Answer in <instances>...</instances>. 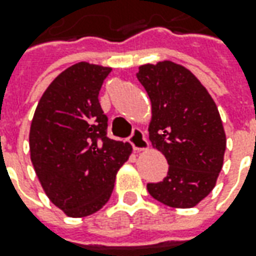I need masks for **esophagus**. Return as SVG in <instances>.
<instances>
[{"mask_svg": "<svg viewBox=\"0 0 256 256\" xmlns=\"http://www.w3.org/2000/svg\"><path fill=\"white\" fill-rule=\"evenodd\" d=\"M128 142H130V144L133 146L134 150H146V148H148V142L144 137V133L140 128H134L133 130L132 136L128 137Z\"/></svg>", "mask_w": 256, "mask_h": 256, "instance_id": "34e87169", "label": "esophagus"}]
</instances>
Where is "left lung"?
<instances>
[{
	"label": "left lung",
	"mask_w": 256,
	"mask_h": 256,
	"mask_svg": "<svg viewBox=\"0 0 256 256\" xmlns=\"http://www.w3.org/2000/svg\"><path fill=\"white\" fill-rule=\"evenodd\" d=\"M152 102L148 138L168 163L167 177L147 191L172 208L196 207L216 187L224 163L225 132L216 102L187 68L172 60L138 68Z\"/></svg>",
	"instance_id": "1"
}]
</instances>
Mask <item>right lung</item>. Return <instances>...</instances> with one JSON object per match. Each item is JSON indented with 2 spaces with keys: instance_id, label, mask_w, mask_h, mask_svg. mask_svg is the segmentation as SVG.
Listing matches in <instances>:
<instances>
[{
  "instance_id": "right-lung-1",
  "label": "right lung",
  "mask_w": 256,
  "mask_h": 256,
  "mask_svg": "<svg viewBox=\"0 0 256 256\" xmlns=\"http://www.w3.org/2000/svg\"><path fill=\"white\" fill-rule=\"evenodd\" d=\"M112 68L79 62L44 92L30 130L35 172L48 198L68 216L99 211L110 198L132 146L108 134L99 90Z\"/></svg>"
}]
</instances>
